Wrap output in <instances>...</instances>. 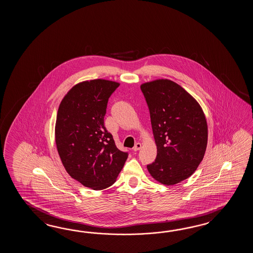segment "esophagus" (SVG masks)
Segmentation results:
<instances>
[{"label":"esophagus","mask_w":253,"mask_h":253,"mask_svg":"<svg viewBox=\"0 0 253 253\" xmlns=\"http://www.w3.org/2000/svg\"><path fill=\"white\" fill-rule=\"evenodd\" d=\"M141 147H142V145H141V143H136L135 145H134V148H133V150L134 151H138L141 149Z\"/></svg>","instance_id":"esophagus-1"}]
</instances>
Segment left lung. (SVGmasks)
<instances>
[{"label": "left lung", "instance_id": "8db88e82", "mask_svg": "<svg viewBox=\"0 0 253 253\" xmlns=\"http://www.w3.org/2000/svg\"><path fill=\"white\" fill-rule=\"evenodd\" d=\"M150 112L157 155L147 166L152 177L173 185L190 177L204 159L208 127L199 103L169 80L141 85Z\"/></svg>", "mask_w": 253, "mask_h": 253}]
</instances>
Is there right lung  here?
Here are the masks:
<instances>
[{"instance_id": "1", "label": "right lung", "mask_w": 253, "mask_h": 253, "mask_svg": "<svg viewBox=\"0 0 253 253\" xmlns=\"http://www.w3.org/2000/svg\"><path fill=\"white\" fill-rule=\"evenodd\" d=\"M119 86L100 79L81 82L65 95L57 114L55 141L62 165L93 190L111 186L128 156L104 126L108 98Z\"/></svg>"}]
</instances>
